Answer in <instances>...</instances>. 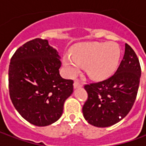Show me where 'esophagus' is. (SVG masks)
Here are the masks:
<instances>
[{
    "instance_id": "esophagus-1",
    "label": "esophagus",
    "mask_w": 146,
    "mask_h": 146,
    "mask_svg": "<svg viewBox=\"0 0 146 146\" xmlns=\"http://www.w3.org/2000/svg\"><path fill=\"white\" fill-rule=\"evenodd\" d=\"M73 86H74V88H80L83 86V83L79 80H74V83H73Z\"/></svg>"
}]
</instances>
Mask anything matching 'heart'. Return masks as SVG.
Wrapping results in <instances>:
<instances>
[{
  "instance_id": "obj_1",
  "label": "heart",
  "mask_w": 146,
  "mask_h": 146,
  "mask_svg": "<svg viewBox=\"0 0 146 146\" xmlns=\"http://www.w3.org/2000/svg\"><path fill=\"white\" fill-rule=\"evenodd\" d=\"M119 56L120 49L116 43L92 42L75 48L72 56L65 54L63 63L68 76H74L80 72V66H85L91 78L104 80L116 70Z\"/></svg>"
}]
</instances>
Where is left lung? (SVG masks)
I'll return each mask as SVG.
<instances>
[{"instance_id": "8db88e82", "label": "left lung", "mask_w": 146, "mask_h": 146, "mask_svg": "<svg viewBox=\"0 0 146 146\" xmlns=\"http://www.w3.org/2000/svg\"><path fill=\"white\" fill-rule=\"evenodd\" d=\"M141 77V66L131 47L125 52L116 73L110 78L84 85L88 99L83 114L88 122L98 127H110L124 118L135 103Z\"/></svg>"}]
</instances>
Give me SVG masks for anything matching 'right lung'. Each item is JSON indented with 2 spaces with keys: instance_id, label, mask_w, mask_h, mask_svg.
Segmentation results:
<instances>
[{
  "instance_id": "right-lung-1",
  "label": "right lung",
  "mask_w": 146,
  "mask_h": 146,
  "mask_svg": "<svg viewBox=\"0 0 146 146\" xmlns=\"http://www.w3.org/2000/svg\"><path fill=\"white\" fill-rule=\"evenodd\" d=\"M58 52L47 40L33 39L19 48L8 69L10 98L15 110L33 125L44 127L59 119L73 80L63 79Z\"/></svg>"
}]
</instances>
